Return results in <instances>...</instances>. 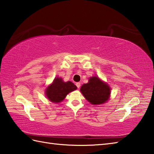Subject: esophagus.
<instances>
[{
    "label": "esophagus",
    "instance_id": "1",
    "mask_svg": "<svg viewBox=\"0 0 154 154\" xmlns=\"http://www.w3.org/2000/svg\"><path fill=\"white\" fill-rule=\"evenodd\" d=\"M76 86L77 87V88H79L81 87V83H79V82L76 83Z\"/></svg>",
    "mask_w": 154,
    "mask_h": 154
}]
</instances>
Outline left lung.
Wrapping results in <instances>:
<instances>
[{"label": "left lung", "instance_id": "left-lung-1", "mask_svg": "<svg viewBox=\"0 0 154 154\" xmlns=\"http://www.w3.org/2000/svg\"><path fill=\"white\" fill-rule=\"evenodd\" d=\"M81 92L85 98L93 104H101L109 100L110 88L99 77H92L89 83L83 85Z\"/></svg>", "mask_w": 154, "mask_h": 154}]
</instances>
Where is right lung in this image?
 <instances>
[{"instance_id": "obj_1", "label": "right lung", "mask_w": 154, "mask_h": 154, "mask_svg": "<svg viewBox=\"0 0 154 154\" xmlns=\"http://www.w3.org/2000/svg\"><path fill=\"white\" fill-rule=\"evenodd\" d=\"M77 89L76 85L71 82H63L61 78H55L45 91L48 99L53 103H58L63 100L68 93Z\"/></svg>"}]
</instances>
